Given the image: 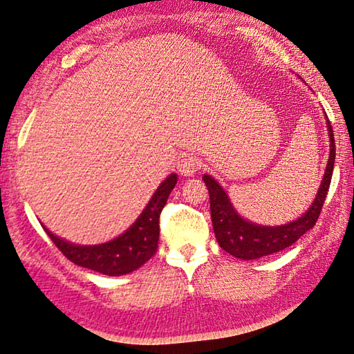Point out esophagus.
Segmentation results:
<instances>
[{
	"label": "esophagus",
	"mask_w": 354,
	"mask_h": 354,
	"mask_svg": "<svg viewBox=\"0 0 354 354\" xmlns=\"http://www.w3.org/2000/svg\"><path fill=\"white\" fill-rule=\"evenodd\" d=\"M178 172L185 177H193L201 169V161L193 155H183L177 165Z\"/></svg>",
	"instance_id": "obj_1"
}]
</instances>
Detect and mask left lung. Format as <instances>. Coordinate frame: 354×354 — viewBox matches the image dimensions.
Masks as SVG:
<instances>
[{"label": "left lung", "instance_id": "8db88e82", "mask_svg": "<svg viewBox=\"0 0 354 354\" xmlns=\"http://www.w3.org/2000/svg\"><path fill=\"white\" fill-rule=\"evenodd\" d=\"M326 124H328L330 149L322 185H319L318 193L306 214L290 223H285V225L264 226L245 220L234 209L225 188L209 174H204L203 180L210 194L212 225H214L216 242L225 252L239 259H258L292 245L299 237L315 226L324 204L326 194H328L335 161V140L328 117H326Z\"/></svg>", "mask_w": 354, "mask_h": 354}]
</instances>
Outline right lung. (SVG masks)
I'll return each instance as SVG.
<instances>
[{"label":"right lung","mask_w":354,"mask_h":354,"mask_svg":"<svg viewBox=\"0 0 354 354\" xmlns=\"http://www.w3.org/2000/svg\"><path fill=\"white\" fill-rule=\"evenodd\" d=\"M177 183V174L162 180L136 221L120 236L97 245H79L64 241L42 225L47 236L64 257L80 268L118 277L129 274L153 257L160 239V214Z\"/></svg>","instance_id":"right-lung-1"}]
</instances>
